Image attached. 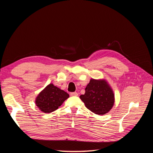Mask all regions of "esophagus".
<instances>
[{"mask_svg": "<svg viewBox=\"0 0 153 153\" xmlns=\"http://www.w3.org/2000/svg\"><path fill=\"white\" fill-rule=\"evenodd\" d=\"M70 95L71 96H78V93H77V92H71Z\"/></svg>", "mask_w": 153, "mask_h": 153, "instance_id": "esophagus-1", "label": "esophagus"}]
</instances>
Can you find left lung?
I'll return each mask as SVG.
<instances>
[{"instance_id":"8db88e82","label":"left lung","mask_w":153,"mask_h":153,"mask_svg":"<svg viewBox=\"0 0 153 153\" xmlns=\"http://www.w3.org/2000/svg\"><path fill=\"white\" fill-rule=\"evenodd\" d=\"M80 98L87 108L98 115H104L112 109L114 104V94L105 80L92 78Z\"/></svg>"}]
</instances>
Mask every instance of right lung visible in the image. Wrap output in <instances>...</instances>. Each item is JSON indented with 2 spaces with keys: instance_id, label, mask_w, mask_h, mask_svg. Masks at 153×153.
Wrapping results in <instances>:
<instances>
[{
  "instance_id": "1",
  "label": "right lung",
  "mask_w": 153,
  "mask_h": 153,
  "mask_svg": "<svg viewBox=\"0 0 153 153\" xmlns=\"http://www.w3.org/2000/svg\"><path fill=\"white\" fill-rule=\"evenodd\" d=\"M69 96L66 92L50 84L36 97L35 102L41 111L51 113L57 110Z\"/></svg>"
}]
</instances>
